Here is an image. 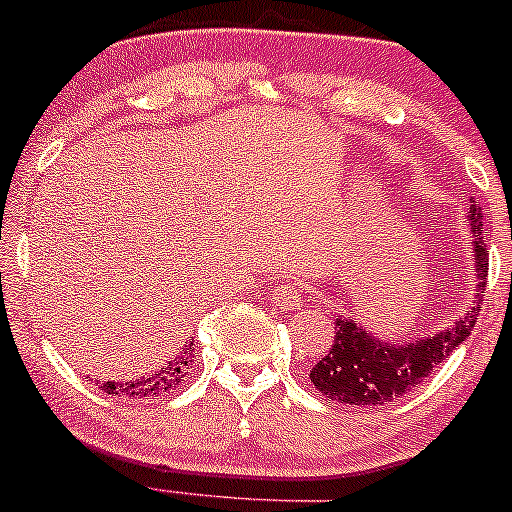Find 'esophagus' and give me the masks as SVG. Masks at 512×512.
<instances>
[{"label":"esophagus","mask_w":512,"mask_h":512,"mask_svg":"<svg viewBox=\"0 0 512 512\" xmlns=\"http://www.w3.org/2000/svg\"><path fill=\"white\" fill-rule=\"evenodd\" d=\"M271 295H273V303L283 310L303 308V303H305V288L295 281L278 283V286L271 291Z\"/></svg>","instance_id":"34e87169"}]
</instances>
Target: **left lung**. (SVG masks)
<instances>
[{"label": "left lung", "mask_w": 512, "mask_h": 512, "mask_svg": "<svg viewBox=\"0 0 512 512\" xmlns=\"http://www.w3.org/2000/svg\"><path fill=\"white\" fill-rule=\"evenodd\" d=\"M466 221L471 226L473 298L468 300L456 323L439 333L412 337L407 342H389L357 323V318L337 313L333 345L310 370V382L323 397L345 407H377L392 402L412 392L426 374L441 365L471 335L481 313L488 276L481 207L473 199L468 204Z\"/></svg>", "instance_id": "8db88e82"}]
</instances>
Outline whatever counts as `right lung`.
I'll return each mask as SVG.
<instances>
[{"label": "right lung", "instance_id": "right-lung-1", "mask_svg": "<svg viewBox=\"0 0 512 512\" xmlns=\"http://www.w3.org/2000/svg\"><path fill=\"white\" fill-rule=\"evenodd\" d=\"M189 365H192V342L179 350L175 360H170L152 374H142V377L128 379V382H103L100 387L108 394H113V397L152 399L179 387L184 382V377H187Z\"/></svg>", "mask_w": 512, "mask_h": 512}]
</instances>
